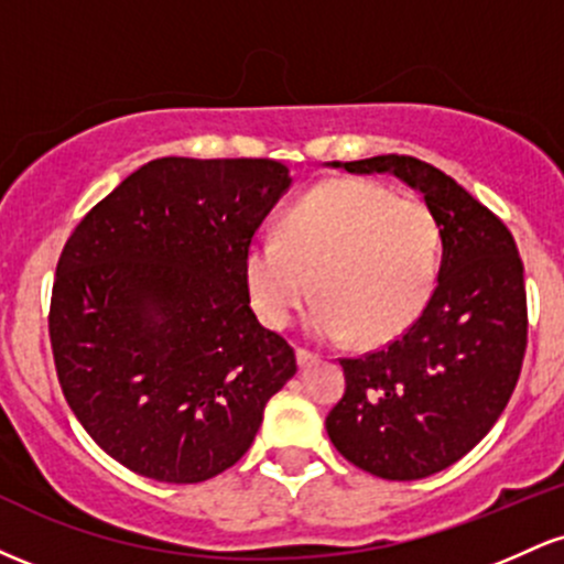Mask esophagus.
I'll use <instances>...</instances> for the list:
<instances>
[{
	"instance_id": "1",
	"label": "esophagus",
	"mask_w": 564,
	"mask_h": 564,
	"mask_svg": "<svg viewBox=\"0 0 564 564\" xmlns=\"http://www.w3.org/2000/svg\"><path fill=\"white\" fill-rule=\"evenodd\" d=\"M318 358H321L318 352H310V349H304V347L296 349V360H300V366H310V364H315V360H318Z\"/></svg>"
}]
</instances>
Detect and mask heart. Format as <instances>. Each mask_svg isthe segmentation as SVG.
Listing matches in <instances>:
<instances>
[{
    "label": "heart",
    "instance_id": "1",
    "mask_svg": "<svg viewBox=\"0 0 564 564\" xmlns=\"http://www.w3.org/2000/svg\"><path fill=\"white\" fill-rule=\"evenodd\" d=\"M440 270V228L426 200L368 180H328L243 254L254 313L286 328L318 296L310 332L377 347L422 315Z\"/></svg>",
    "mask_w": 564,
    "mask_h": 564
}]
</instances>
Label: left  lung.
Instances as JSON below:
<instances>
[{
	"instance_id": "obj_1",
	"label": "left lung",
	"mask_w": 564,
	"mask_h": 564,
	"mask_svg": "<svg viewBox=\"0 0 564 564\" xmlns=\"http://www.w3.org/2000/svg\"><path fill=\"white\" fill-rule=\"evenodd\" d=\"M390 172L437 219V286L408 332L341 358L347 390L326 416L334 448L384 480H422L467 456L507 408L528 345L522 260L507 225L456 180L413 156L334 161Z\"/></svg>"
}]
</instances>
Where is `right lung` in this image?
Listing matches in <instances>:
<instances>
[{
  "mask_svg": "<svg viewBox=\"0 0 564 564\" xmlns=\"http://www.w3.org/2000/svg\"><path fill=\"white\" fill-rule=\"evenodd\" d=\"M289 187L273 159L148 161L63 246L55 371L87 435L127 469L177 485L219 475L296 373L243 278L251 236Z\"/></svg>",
  "mask_w": 564,
  "mask_h": 564,
  "instance_id": "obj_1",
  "label": "right lung"
}]
</instances>
